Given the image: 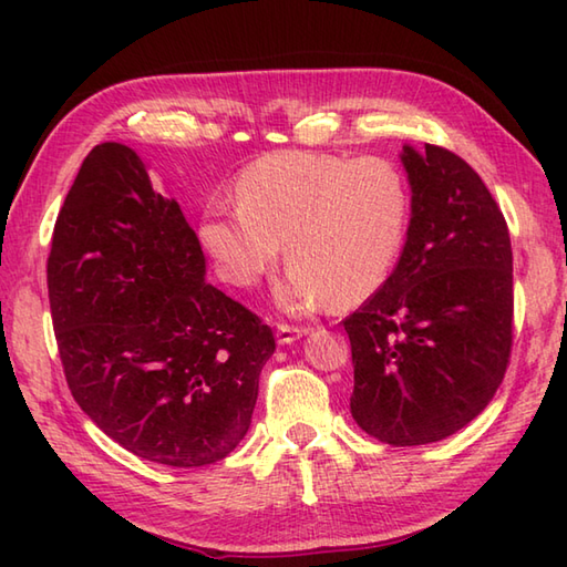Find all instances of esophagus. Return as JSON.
<instances>
[{"instance_id":"34e87169","label":"esophagus","mask_w":567,"mask_h":567,"mask_svg":"<svg viewBox=\"0 0 567 567\" xmlns=\"http://www.w3.org/2000/svg\"><path fill=\"white\" fill-rule=\"evenodd\" d=\"M307 333L305 327H292V323H277V343H295Z\"/></svg>"}]
</instances>
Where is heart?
I'll use <instances>...</instances> for the list:
<instances>
[{"label":"heart","instance_id":"obj_1","mask_svg":"<svg viewBox=\"0 0 567 567\" xmlns=\"http://www.w3.org/2000/svg\"><path fill=\"white\" fill-rule=\"evenodd\" d=\"M236 204H214L199 240L221 277L252 287L280 260L292 265L280 302L292 311L351 305L372 295L400 252L409 195L400 167L382 155L277 153L250 163Z\"/></svg>","mask_w":567,"mask_h":567}]
</instances>
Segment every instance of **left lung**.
Listing matches in <instances>:
<instances>
[{"instance_id":"1","label":"left lung","mask_w":567,"mask_h":567,"mask_svg":"<svg viewBox=\"0 0 567 567\" xmlns=\"http://www.w3.org/2000/svg\"><path fill=\"white\" fill-rule=\"evenodd\" d=\"M412 219L400 262L343 319L351 414L390 445H424L492 402L514 341L512 240L504 214L461 155L404 146Z\"/></svg>"}]
</instances>
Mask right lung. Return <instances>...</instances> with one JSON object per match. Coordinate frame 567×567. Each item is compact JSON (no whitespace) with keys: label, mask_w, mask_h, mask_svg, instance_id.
<instances>
[{"label":"right lung","mask_w":567,"mask_h":567,"mask_svg":"<svg viewBox=\"0 0 567 567\" xmlns=\"http://www.w3.org/2000/svg\"><path fill=\"white\" fill-rule=\"evenodd\" d=\"M204 252L138 155L100 143L60 207L48 299L68 388L143 461L199 467L250 426L268 323L204 280Z\"/></svg>","instance_id":"obj_1"}]
</instances>
